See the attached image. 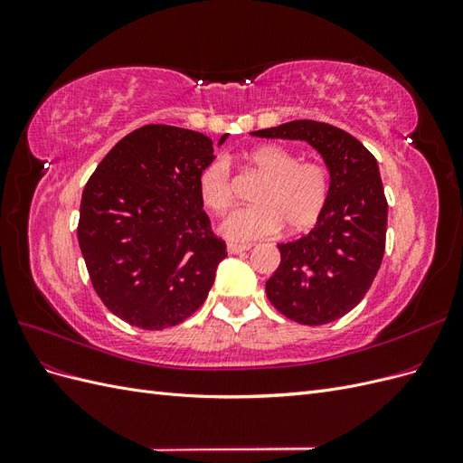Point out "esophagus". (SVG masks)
Masks as SVG:
<instances>
[{
  "label": "esophagus",
  "instance_id": "esophagus-1",
  "mask_svg": "<svg viewBox=\"0 0 463 463\" xmlns=\"http://www.w3.org/2000/svg\"><path fill=\"white\" fill-rule=\"evenodd\" d=\"M250 247L249 245H237V243H228V253L230 255H240V253H245V250H249Z\"/></svg>",
  "mask_w": 463,
  "mask_h": 463
}]
</instances>
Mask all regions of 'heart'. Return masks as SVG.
Segmentation results:
<instances>
[{"label":"heart","mask_w":463,"mask_h":463,"mask_svg":"<svg viewBox=\"0 0 463 463\" xmlns=\"http://www.w3.org/2000/svg\"><path fill=\"white\" fill-rule=\"evenodd\" d=\"M247 162L266 177L257 191L255 206L237 208L220 223V233L232 243H250L286 226L299 233L320 218L328 199V174L317 162H299L298 154L264 145L247 154ZM199 194L216 214L232 206V175L226 158H214L199 174Z\"/></svg>","instance_id":"heart-1"}]
</instances>
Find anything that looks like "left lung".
Returning a JSON list of instances; mask_svg holds the SVG:
<instances>
[{
    "label": "left lung",
    "instance_id": "8db88e82",
    "mask_svg": "<svg viewBox=\"0 0 463 463\" xmlns=\"http://www.w3.org/2000/svg\"><path fill=\"white\" fill-rule=\"evenodd\" d=\"M250 135L309 143L328 167L326 206L309 233L278 245L282 260L266 296L299 325L338 320L365 298L384 257L388 203L378 164L330 123L296 119Z\"/></svg>",
    "mask_w": 463,
    "mask_h": 463
}]
</instances>
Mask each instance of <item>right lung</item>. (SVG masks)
Here are the masks:
<instances>
[{"label": "right lung", "instance_id": "right-lung-1", "mask_svg": "<svg viewBox=\"0 0 463 463\" xmlns=\"http://www.w3.org/2000/svg\"><path fill=\"white\" fill-rule=\"evenodd\" d=\"M214 158L203 133L145 125L106 154L82 191V259L98 298L131 326L162 330L191 317L228 257L199 194Z\"/></svg>", "mask_w": 463, "mask_h": 463}]
</instances>
